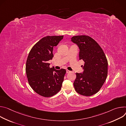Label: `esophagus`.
I'll use <instances>...</instances> for the list:
<instances>
[{"mask_svg":"<svg viewBox=\"0 0 126 126\" xmlns=\"http://www.w3.org/2000/svg\"><path fill=\"white\" fill-rule=\"evenodd\" d=\"M70 72H71L70 71L68 70V69H66V73H70Z\"/></svg>","mask_w":126,"mask_h":126,"instance_id":"1","label":"esophagus"}]
</instances>
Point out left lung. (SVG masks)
I'll return each instance as SVG.
<instances>
[{"label":"left lung","instance_id":"obj_1","mask_svg":"<svg viewBox=\"0 0 126 126\" xmlns=\"http://www.w3.org/2000/svg\"><path fill=\"white\" fill-rule=\"evenodd\" d=\"M71 40L79 48V59L85 62L83 73H76L75 89L81 95H92L100 91L107 79V58L99 45L89 36H74Z\"/></svg>","mask_w":126,"mask_h":126}]
</instances>
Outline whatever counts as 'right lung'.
<instances>
[{
  "instance_id": "right-lung-1",
  "label": "right lung",
  "mask_w": 126,
  "mask_h": 126,
  "mask_svg": "<svg viewBox=\"0 0 126 126\" xmlns=\"http://www.w3.org/2000/svg\"><path fill=\"white\" fill-rule=\"evenodd\" d=\"M63 36H47L39 40L31 49L26 60L25 71L32 90L44 97H50L61 89L65 69L50 67L47 62L53 57V50Z\"/></svg>"
}]
</instances>
